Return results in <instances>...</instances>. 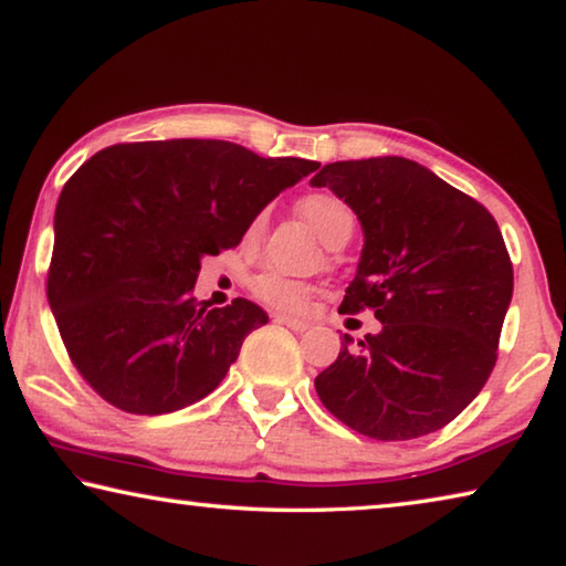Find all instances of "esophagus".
<instances>
[{"instance_id":"1","label":"esophagus","mask_w":566,"mask_h":566,"mask_svg":"<svg viewBox=\"0 0 566 566\" xmlns=\"http://www.w3.org/2000/svg\"><path fill=\"white\" fill-rule=\"evenodd\" d=\"M276 322L284 324V327L294 329V332H306V329H310V322L300 319V317H290V314H276Z\"/></svg>"}]
</instances>
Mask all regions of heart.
<instances>
[{"mask_svg":"<svg viewBox=\"0 0 566 566\" xmlns=\"http://www.w3.org/2000/svg\"><path fill=\"white\" fill-rule=\"evenodd\" d=\"M300 212L312 224L314 232H317L324 242L337 232L339 227L352 222V212L347 205L337 199L334 195H324V191H317V195H306L300 202ZM266 214L260 212L247 227V237L254 239L262 232ZM254 294L260 296L262 302L280 306V310H304L306 300H310V286L304 282H296L292 276H284L280 272H262L256 280L252 282Z\"/></svg>","mask_w":566,"mask_h":566,"instance_id":"1","label":"heart"}]
</instances>
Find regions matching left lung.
Returning <instances> with one entry per match:
<instances>
[{
	"mask_svg": "<svg viewBox=\"0 0 566 566\" xmlns=\"http://www.w3.org/2000/svg\"><path fill=\"white\" fill-rule=\"evenodd\" d=\"M310 185L329 187L361 224L339 312L371 310L381 322L359 342L344 334L314 379L322 405L379 442L437 432L472 405L496 361L514 290L500 227L405 157L332 161Z\"/></svg>",
	"mask_w": 566,
	"mask_h": 566,
	"instance_id": "1",
	"label": "left lung"
}]
</instances>
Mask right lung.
Masks as SVG:
<instances>
[{
  "instance_id": "add662e5",
  "label": "right lung",
  "mask_w": 566,
  "mask_h": 566,
  "mask_svg": "<svg viewBox=\"0 0 566 566\" xmlns=\"http://www.w3.org/2000/svg\"><path fill=\"white\" fill-rule=\"evenodd\" d=\"M319 161L260 157L222 139L114 145L66 181L46 300L74 367L129 415L205 399L270 322L262 306L191 294L202 260L242 242L272 199Z\"/></svg>"
}]
</instances>
